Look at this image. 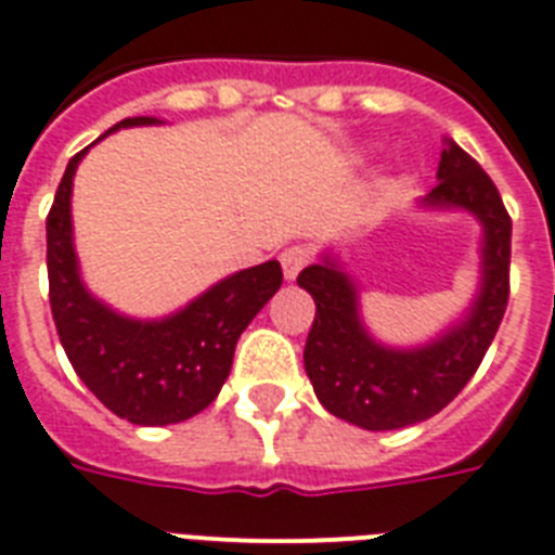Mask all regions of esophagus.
I'll return each mask as SVG.
<instances>
[{
	"label": "esophagus",
	"mask_w": 555,
	"mask_h": 555,
	"mask_svg": "<svg viewBox=\"0 0 555 555\" xmlns=\"http://www.w3.org/2000/svg\"><path fill=\"white\" fill-rule=\"evenodd\" d=\"M306 263H309V249H306V246H289V249L281 251L283 278H286V281H295Z\"/></svg>",
	"instance_id": "obj_1"
}]
</instances>
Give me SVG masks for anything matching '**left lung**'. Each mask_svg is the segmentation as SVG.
<instances>
[{
    "instance_id": "left-lung-1",
    "label": "left lung",
    "mask_w": 555,
    "mask_h": 555,
    "mask_svg": "<svg viewBox=\"0 0 555 555\" xmlns=\"http://www.w3.org/2000/svg\"><path fill=\"white\" fill-rule=\"evenodd\" d=\"M424 208L467 211L481 223V283L467 312L421 347H387L361 321L358 286L330 251L298 274L314 298L304 349L314 396L354 427L401 429L433 418L467 387L493 344L509 298V223L502 194L464 149L444 140L438 185Z\"/></svg>"
}]
</instances>
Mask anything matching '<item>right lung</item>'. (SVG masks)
I'll return each mask as SVG.
<instances>
[{
	"instance_id": "obj_1",
	"label": "right lung",
	"mask_w": 555,
	"mask_h": 555,
	"mask_svg": "<svg viewBox=\"0 0 555 555\" xmlns=\"http://www.w3.org/2000/svg\"><path fill=\"white\" fill-rule=\"evenodd\" d=\"M157 122V117H128L111 131ZM88 149L70 157L46 223L51 312L62 349L82 384L114 415L140 427L180 424L217 398L237 338L281 289V263L266 260L229 274L157 321L119 314L88 292L74 249L70 192Z\"/></svg>"
}]
</instances>
